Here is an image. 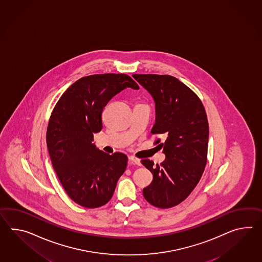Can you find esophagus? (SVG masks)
<instances>
[{
    "label": "esophagus",
    "instance_id": "1",
    "mask_svg": "<svg viewBox=\"0 0 262 262\" xmlns=\"http://www.w3.org/2000/svg\"><path fill=\"white\" fill-rule=\"evenodd\" d=\"M129 161H130L132 164H134V165H137V166H140L141 165L140 160L138 159V158H136L134 155H132V156L129 157Z\"/></svg>",
    "mask_w": 262,
    "mask_h": 262
}]
</instances>
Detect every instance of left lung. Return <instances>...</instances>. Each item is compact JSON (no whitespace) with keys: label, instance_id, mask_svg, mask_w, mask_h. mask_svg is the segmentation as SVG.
I'll return each mask as SVG.
<instances>
[{"label":"left lung","instance_id":"1","mask_svg":"<svg viewBox=\"0 0 262 262\" xmlns=\"http://www.w3.org/2000/svg\"><path fill=\"white\" fill-rule=\"evenodd\" d=\"M133 77L152 96L156 120L151 134L165 135L154 141L164 147L166 159L141 163L152 173L151 184L143 189L147 202L170 208L187 198L202 178L207 162L209 127L199 96L178 78L168 75L134 74Z\"/></svg>","mask_w":262,"mask_h":262}]
</instances>
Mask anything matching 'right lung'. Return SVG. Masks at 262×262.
Here are the masks:
<instances>
[{"label":"right lung","instance_id":"1","mask_svg":"<svg viewBox=\"0 0 262 262\" xmlns=\"http://www.w3.org/2000/svg\"><path fill=\"white\" fill-rule=\"evenodd\" d=\"M127 87L139 89L125 74L81 77L64 92L52 111L46 133L52 165L68 196L86 208L107 204L126 170V154L110 155L93 141L94 134L102 129L103 108Z\"/></svg>","mask_w":262,"mask_h":262}]
</instances>
